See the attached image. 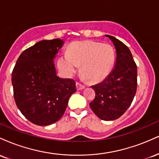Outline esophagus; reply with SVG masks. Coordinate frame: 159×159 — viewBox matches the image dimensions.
<instances>
[{
  "label": "esophagus",
  "instance_id": "obj_1",
  "mask_svg": "<svg viewBox=\"0 0 159 159\" xmlns=\"http://www.w3.org/2000/svg\"><path fill=\"white\" fill-rule=\"evenodd\" d=\"M76 87H77L78 90H83V89H84L85 87L83 84H81L77 83L76 84Z\"/></svg>",
  "mask_w": 159,
  "mask_h": 159
}]
</instances>
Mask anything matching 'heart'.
Here are the masks:
<instances>
[{
  "label": "heart",
  "instance_id": "obj_1",
  "mask_svg": "<svg viewBox=\"0 0 159 159\" xmlns=\"http://www.w3.org/2000/svg\"><path fill=\"white\" fill-rule=\"evenodd\" d=\"M115 61L116 54L111 45L87 40L72 43L68 53L60 57L57 64L64 73L69 75L75 73L81 66L84 78L98 82L111 73Z\"/></svg>",
  "mask_w": 159,
  "mask_h": 159
}]
</instances>
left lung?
I'll return each instance as SVG.
<instances>
[{"label":"left lung","mask_w":159,"mask_h":159,"mask_svg":"<svg viewBox=\"0 0 159 159\" xmlns=\"http://www.w3.org/2000/svg\"><path fill=\"white\" fill-rule=\"evenodd\" d=\"M116 51L114 67L106 78L92 88L96 98L90 108L99 119L110 121L118 119L132 104L137 90V66L130 50L116 38L105 35Z\"/></svg>","instance_id":"left-lung-1"}]
</instances>
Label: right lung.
Here are the masks:
<instances>
[{"label": "right lung", "mask_w": 159, "mask_h": 159, "mask_svg": "<svg viewBox=\"0 0 159 159\" xmlns=\"http://www.w3.org/2000/svg\"><path fill=\"white\" fill-rule=\"evenodd\" d=\"M63 39L42 40L26 49L18 58L12 73L14 98L29 121L38 125L57 122L64 114L75 81L57 76L54 58Z\"/></svg>", "instance_id": "right-lung-1"}]
</instances>
